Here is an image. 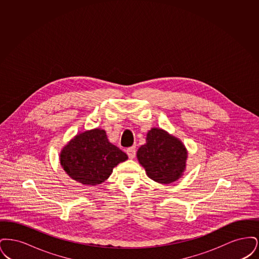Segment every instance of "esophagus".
<instances>
[{"mask_svg": "<svg viewBox=\"0 0 259 259\" xmlns=\"http://www.w3.org/2000/svg\"><path fill=\"white\" fill-rule=\"evenodd\" d=\"M127 154H128V156H129L130 159L135 158L136 147H131V148H128V149H127Z\"/></svg>", "mask_w": 259, "mask_h": 259, "instance_id": "obj_1", "label": "esophagus"}]
</instances>
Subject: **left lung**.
I'll return each mask as SVG.
<instances>
[{
    "mask_svg": "<svg viewBox=\"0 0 259 259\" xmlns=\"http://www.w3.org/2000/svg\"><path fill=\"white\" fill-rule=\"evenodd\" d=\"M137 157L151 180L170 184L185 171L187 152L179 139L152 128L147 135V144L139 148Z\"/></svg>",
    "mask_w": 259,
    "mask_h": 259,
    "instance_id": "8db88e82",
    "label": "left lung"
}]
</instances>
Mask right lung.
<instances>
[{
  "instance_id": "add662e5",
  "label": "right lung",
  "mask_w": 259,
  "mask_h": 259,
  "mask_svg": "<svg viewBox=\"0 0 259 259\" xmlns=\"http://www.w3.org/2000/svg\"><path fill=\"white\" fill-rule=\"evenodd\" d=\"M127 159V154L111 144L101 129L76 136L60 154L64 171L74 181L87 185L104 183L112 169Z\"/></svg>"
}]
</instances>
